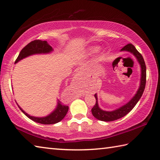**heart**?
I'll return each mask as SVG.
<instances>
[{
	"mask_svg": "<svg viewBox=\"0 0 160 160\" xmlns=\"http://www.w3.org/2000/svg\"><path fill=\"white\" fill-rule=\"evenodd\" d=\"M98 48H99L98 47H97V46L92 47V48H91L89 49V52H96V51H98Z\"/></svg>",
	"mask_w": 160,
	"mask_h": 160,
	"instance_id": "heart-1",
	"label": "heart"
}]
</instances>
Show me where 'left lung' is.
<instances>
[{
	"label": "left lung",
	"mask_w": 160,
	"mask_h": 160,
	"mask_svg": "<svg viewBox=\"0 0 160 160\" xmlns=\"http://www.w3.org/2000/svg\"><path fill=\"white\" fill-rule=\"evenodd\" d=\"M121 51H128L132 53V54L135 57L138 61L139 64L141 67V80L140 84L138 90H137L135 95L133 96V98L130 101L127 102L126 104L122 106V107L118 108L113 111H105L102 110L99 108L98 103V97L97 94L94 95L96 102V104L92 109V113L93 117L98 120L102 121H112L117 120L118 118L123 117L128 114L129 112L134 108V106L142 97L143 91L145 89L146 82V64L143 59L142 55L141 53L138 52L132 43H128L126 46H125L123 48L121 49Z\"/></svg>",
	"instance_id": "left-lung-1"
}]
</instances>
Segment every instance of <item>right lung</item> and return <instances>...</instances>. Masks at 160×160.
Listing matches in <instances>:
<instances>
[{
  "mask_svg": "<svg viewBox=\"0 0 160 160\" xmlns=\"http://www.w3.org/2000/svg\"><path fill=\"white\" fill-rule=\"evenodd\" d=\"M52 51V48L47 43L46 41H42L39 39L32 41L21 50L17 59H16L15 64L23 58L28 57V56L35 54H46V53L51 52ZM18 106L21 112L30 119L37 122V123L46 125L55 124L61 121L64 118L68 110V106L62 105V102L58 100L57 107L55 109V110L52 112L49 115L44 117H35L27 114L19 107V105Z\"/></svg>",
  "mask_w": 160,
  "mask_h": 160,
  "instance_id": "1",
  "label": "right lung"
}]
</instances>
